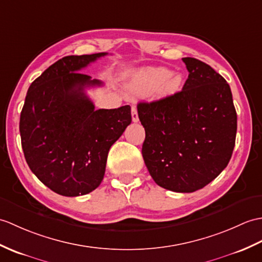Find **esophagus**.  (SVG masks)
<instances>
[{
  "mask_svg": "<svg viewBox=\"0 0 262 262\" xmlns=\"http://www.w3.org/2000/svg\"><path fill=\"white\" fill-rule=\"evenodd\" d=\"M132 119L134 123H137L138 119V114H137V108L135 106L132 107Z\"/></svg>",
  "mask_w": 262,
  "mask_h": 262,
  "instance_id": "34e87169",
  "label": "esophagus"
}]
</instances>
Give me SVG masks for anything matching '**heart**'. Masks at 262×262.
<instances>
[{"mask_svg": "<svg viewBox=\"0 0 262 262\" xmlns=\"http://www.w3.org/2000/svg\"><path fill=\"white\" fill-rule=\"evenodd\" d=\"M183 86V78L180 74H173L172 70L164 67L147 68L134 75L128 84L133 94L137 96L173 95Z\"/></svg>", "mask_w": 262, "mask_h": 262, "instance_id": "1", "label": "heart"}]
</instances>
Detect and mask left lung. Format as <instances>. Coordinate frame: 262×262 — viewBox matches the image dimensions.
Here are the masks:
<instances>
[{
  "instance_id": "obj_1",
  "label": "left lung",
  "mask_w": 262,
  "mask_h": 262,
  "mask_svg": "<svg viewBox=\"0 0 262 262\" xmlns=\"http://www.w3.org/2000/svg\"><path fill=\"white\" fill-rule=\"evenodd\" d=\"M188 78L183 89L151 102H139L145 128L142 154L157 185L191 193L208 185L232 156L236 113L230 86L195 58H183Z\"/></svg>"
}]
</instances>
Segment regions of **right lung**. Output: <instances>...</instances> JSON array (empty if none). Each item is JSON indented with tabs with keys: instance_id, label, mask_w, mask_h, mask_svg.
I'll use <instances>...</instances> for the list:
<instances>
[{
	"instance_id": "add662e5",
	"label": "right lung",
	"mask_w": 262,
	"mask_h": 262,
	"mask_svg": "<svg viewBox=\"0 0 262 262\" xmlns=\"http://www.w3.org/2000/svg\"><path fill=\"white\" fill-rule=\"evenodd\" d=\"M106 52L67 56L29 87L20 116L30 169L50 190L79 196L98 187L109 148L132 123L130 106L98 109L84 89L102 82L79 72Z\"/></svg>"
}]
</instances>
